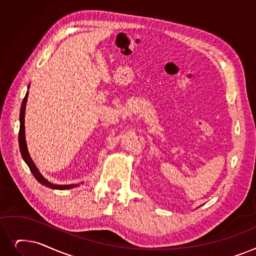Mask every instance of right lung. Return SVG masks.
<instances>
[{
  "mask_svg": "<svg viewBox=\"0 0 256 256\" xmlns=\"http://www.w3.org/2000/svg\"><path fill=\"white\" fill-rule=\"evenodd\" d=\"M27 97H28V92L26 93L23 102H22V106H20V132H18V144H20V154L22 157L25 160V162L27 163V165L29 166V168L31 170V172L34 176L36 179L42 185H45L49 188H52V190H70V188H74L77 185H55L52 184L50 182H48L45 178H44L38 170L36 168V164L33 163L32 159L30 158L28 150H27V144H26V140H25V108H26V102H27Z\"/></svg>",
  "mask_w": 256,
  "mask_h": 256,
  "instance_id": "1",
  "label": "right lung"
}]
</instances>
